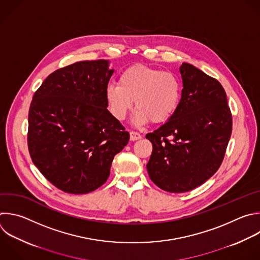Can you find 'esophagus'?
<instances>
[{"mask_svg": "<svg viewBox=\"0 0 260 260\" xmlns=\"http://www.w3.org/2000/svg\"><path fill=\"white\" fill-rule=\"evenodd\" d=\"M142 139V136L139 134V133H137V132H131L129 133V140L131 141H138V140H141Z\"/></svg>", "mask_w": 260, "mask_h": 260, "instance_id": "34e87169", "label": "esophagus"}]
</instances>
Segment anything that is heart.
I'll return each mask as SVG.
<instances>
[{"label": "heart", "mask_w": 260, "mask_h": 260, "mask_svg": "<svg viewBox=\"0 0 260 260\" xmlns=\"http://www.w3.org/2000/svg\"><path fill=\"white\" fill-rule=\"evenodd\" d=\"M105 96L112 115L118 120L125 118L135 101V125L141 126L150 120L161 123L177 111L182 84L179 77L170 71L136 64L120 73L117 83L107 85Z\"/></svg>", "instance_id": "1"}]
</instances>
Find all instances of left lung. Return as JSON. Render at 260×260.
Returning <instances> with one entry per match:
<instances>
[{
    "label": "left lung",
    "mask_w": 260,
    "mask_h": 260,
    "mask_svg": "<svg viewBox=\"0 0 260 260\" xmlns=\"http://www.w3.org/2000/svg\"><path fill=\"white\" fill-rule=\"evenodd\" d=\"M180 72L183 90L177 111L146 136L153 145L149 177L170 193L191 191L215 174L233 126L222 85L189 63H183Z\"/></svg>",
    "instance_id": "1"
}]
</instances>
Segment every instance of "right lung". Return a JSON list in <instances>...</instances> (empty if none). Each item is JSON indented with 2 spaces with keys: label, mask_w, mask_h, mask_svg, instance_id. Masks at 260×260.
Here are the masks:
<instances>
[{
  "label": "right lung",
  "mask_w": 260,
  "mask_h": 260,
  "mask_svg": "<svg viewBox=\"0 0 260 260\" xmlns=\"http://www.w3.org/2000/svg\"><path fill=\"white\" fill-rule=\"evenodd\" d=\"M108 60L81 61L51 73L34 95L27 143L41 174L69 194H86L109 178L129 135L108 111Z\"/></svg>",
  "instance_id": "add662e5"
}]
</instances>
